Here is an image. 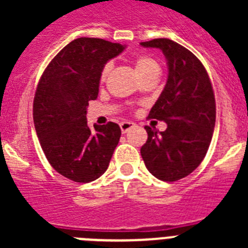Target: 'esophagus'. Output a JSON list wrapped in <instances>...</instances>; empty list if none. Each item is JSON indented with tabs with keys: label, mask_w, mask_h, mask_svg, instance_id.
Masks as SVG:
<instances>
[{
	"label": "esophagus",
	"mask_w": 248,
	"mask_h": 248,
	"mask_svg": "<svg viewBox=\"0 0 248 248\" xmlns=\"http://www.w3.org/2000/svg\"><path fill=\"white\" fill-rule=\"evenodd\" d=\"M135 124L134 123H131V122H123L120 123V129H122V133L123 134H125L126 131L129 130V129H131L133 126H134Z\"/></svg>",
	"instance_id": "esophagus-1"
}]
</instances>
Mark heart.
<instances>
[{"mask_svg":"<svg viewBox=\"0 0 248 248\" xmlns=\"http://www.w3.org/2000/svg\"><path fill=\"white\" fill-rule=\"evenodd\" d=\"M134 68L138 77H143L145 76V74L159 72V65H157V63L149 56H139L138 58H135ZM109 71H110V64H107L104 67V69L102 71V76H100V80H102V82L105 80Z\"/></svg>","mask_w":248,"mask_h":248,"instance_id":"obj_1","label":"heart"}]
</instances>
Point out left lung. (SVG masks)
I'll return each instance as SVG.
<instances>
[{
  "mask_svg": "<svg viewBox=\"0 0 248 248\" xmlns=\"http://www.w3.org/2000/svg\"><path fill=\"white\" fill-rule=\"evenodd\" d=\"M165 56L168 79L149 118L164 120L165 131L146 126L140 153L156 179L176 181L191 174L205 157L216 120V104L207 72L196 56L168 38L141 42Z\"/></svg>",
  "mask_w": 248,
  "mask_h": 248,
  "instance_id": "1",
  "label": "left lung"
}]
</instances>
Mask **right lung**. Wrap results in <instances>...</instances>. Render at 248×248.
<instances>
[{"label":"right lung","instance_id":"1","mask_svg":"<svg viewBox=\"0 0 248 248\" xmlns=\"http://www.w3.org/2000/svg\"><path fill=\"white\" fill-rule=\"evenodd\" d=\"M125 46L80 37L68 43L48 64L37 87L33 122L52 168L76 183H91L108 169L122 130L115 123H87L89 100L99 92L105 64Z\"/></svg>","mask_w":248,"mask_h":248}]
</instances>
